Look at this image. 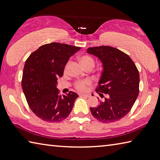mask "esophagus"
<instances>
[{
    "mask_svg": "<svg viewBox=\"0 0 160 160\" xmlns=\"http://www.w3.org/2000/svg\"><path fill=\"white\" fill-rule=\"evenodd\" d=\"M80 96H83V97H86V98H88L90 97V95L89 94H85V93H81L79 94Z\"/></svg>",
    "mask_w": 160,
    "mask_h": 160,
    "instance_id": "obj_1",
    "label": "esophagus"
}]
</instances>
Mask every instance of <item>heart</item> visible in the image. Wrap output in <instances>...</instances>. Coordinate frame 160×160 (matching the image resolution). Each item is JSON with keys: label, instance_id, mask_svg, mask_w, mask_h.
I'll return each instance as SVG.
<instances>
[{"label": "heart", "instance_id": "obj_1", "mask_svg": "<svg viewBox=\"0 0 160 160\" xmlns=\"http://www.w3.org/2000/svg\"><path fill=\"white\" fill-rule=\"evenodd\" d=\"M79 61L81 63L84 68L87 67L88 65H95V61L91 57L88 56H81L79 58ZM90 80H83V81H78L75 83V86L76 88L79 90H81V91H83L85 90L87 88V86H88L90 84Z\"/></svg>", "mask_w": 160, "mask_h": 160}]
</instances>
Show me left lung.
<instances>
[{
    "instance_id": "1",
    "label": "left lung",
    "mask_w": 160,
    "mask_h": 160,
    "mask_svg": "<svg viewBox=\"0 0 160 160\" xmlns=\"http://www.w3.org/2000/svg\"><path fill=\"white\" fill-rule=\"evenodd\" d=\"M87 53L99 60L102 65L99 88L96 92L108 95L96 107H90L92 116L102 122H113L125 117L133 106L139 92V74L127 54L116 48L90 47Z\"/></svg>"
}]
</instances>
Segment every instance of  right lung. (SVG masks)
<instances>
[{
  "instance_id": "obj_1",
  "label": "right lung",
  "mask_w": 160,
  "mask_h": 160,
  "mask_svg": "<svg viewBox=\"0 0 160 160\" xmlns=\"http://www.w3.org/2000/svg\"><path fill=\"white\" fill-rule=\"evenodd\" d=\"M80 49L52 42L39 47L26 60L22 81L23 91L32 112L44 121L58 122L65 119L79 97L72 91L59 95L56 84L69 58Z\"/></svg>"
}]
</instances>
